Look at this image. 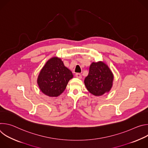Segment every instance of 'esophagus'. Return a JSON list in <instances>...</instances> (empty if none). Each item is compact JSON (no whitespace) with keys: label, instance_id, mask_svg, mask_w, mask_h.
<instances>
[{"label":"esophagus","instance_id":"1","mask_svg":"<svg viewBox=\"0 0 148 148\" xmlns=\"http://www.w3.org/2000/svg\"><path fill=\"white\" fill-rule=\"evenodd\" d=\"M75 77L78 78H82V76H81V74H79V73H76L75 74Z\"/></svg>","mask_w":148,"mask_h":148}]
</instances>
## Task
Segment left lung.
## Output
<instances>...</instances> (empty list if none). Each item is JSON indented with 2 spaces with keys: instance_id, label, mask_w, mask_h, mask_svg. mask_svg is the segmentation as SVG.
Listing matches in <instances>:
<instances>
[{
  "instance_id": "obj_1",
  "label": "left lung",
  "mask_w": 148,
  "mask_h": 148,
  "mask_svg": "<svg viewBox=\"0 0 148 148\" xmlns=\"http://www.w3.org/2000/svg\"><path fill=\"white\" fill-rule=\"evenodd\" d=\"M114 75L108 66L102 61L93 62L89 73L84 80L88 91L95 96H100L110 91Z\"/></svg>"
}]
</instances>
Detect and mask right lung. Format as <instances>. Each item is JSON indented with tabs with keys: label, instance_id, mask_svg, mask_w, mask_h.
Masks as SVG:
<instances>
[{
	"label": "right lung",
	"instance_id": "right-lung-1",
	"mask_svg": "<svg viewBox=\"0 0 148 148\" xmlns=\"http://www.w3.org/2000/svg\"><path fill=\"white\" fill-rule=\"evenodd\" d=\"M73 77L72 72L64 66L58 57H53L47 61L41 69L37 78L38 86L45 95L58 97L67 87Z\"/></svg>",
	"mask_w": 148,
	"mask_h": 148
}]
</instances>
